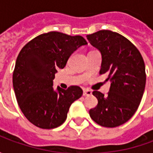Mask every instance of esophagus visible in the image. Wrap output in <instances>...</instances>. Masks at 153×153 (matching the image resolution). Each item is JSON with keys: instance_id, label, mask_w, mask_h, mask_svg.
Returning <instances> with one entry per match:
<instances>
[{"instance_id": "esophagus-1", "label": "esophagus", "mask_w": 153, "mask_h": 153, "mask_svg": "<svg viewBox=\"0 0 153 153\" xmlns=\"http://www.w3.org/2000/svg\"><path fill=\"white\" fill-rule=\"evenodd\" d=\"M92 95V91L88 89H83V96H91Z\"/></svg>"}]
</instances>
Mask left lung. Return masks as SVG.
Returning <instances> with one entry per match:
<instances>
[{"label": "left lung", "instance_id": "left-lung-1", "mask_svg": "<svg viewBox=\"0 0 153 153\" xmlns=\"http://www.w3.org/2000/svg\"><path fill=\"white\" fill-rule=\"evenodd\" d=\"M86 37L102 53L99 74H106L111 81L106 97L93 92L98 103L89 111L90 117L103 127H117L128 121L140 104L146 84L144 61L137 47L118 33L100 30Z\"/></svg>", "mask_w": 153, "mask_h": 153}]
</instances>
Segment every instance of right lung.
I'll return each instance as SVG.
<instances>
[{
    "label": "right lung",
    "instance_id": "add662e5",
    "mask_svg": "<svg viewBox=\"0 0 153 153\" xmlns=\"http://www.w3.org/2000/svg\"><path fill=\"white\" fill-rule=\"evenodd\" d=\"M87 44L81 36L49 32L22 48L13 72V87L19 108L33 125L51 129L65 121L70 106L82 97L83 90L70 86L55 91V74L66 65L74 51Z\"/></svg>",
    "mask_w": 153,
    "mask_h": 153
}]
</instances>
